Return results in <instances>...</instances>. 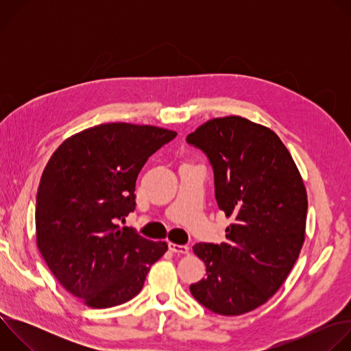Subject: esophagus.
Listing matches in <instances>:
<instances>
[{"label":"esophagus","instance_id":"obj_1","mask_svg":"<svg viewBox=\"0 0 351 351\" xmlns=\"http://www.w3.org/2000/svg\"><path fill=\"white\" fill-rule=\"evenodd\" d=\"M169 250L172 253H176V254H187L189 253L187 245H182V244H176V243H169Z\"/></svg>","mask_w":351,"mask_h":351}]
</instances>
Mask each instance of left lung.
Instances as JSON below:
<instances>
[{"label": "left lung", "mask_w": 351, "mask_h": 351, "mask_svg": "<svg viewBox=\"0 0 351 351\" xmlns=\"http://www.w3.org/2000/svg\"><path fill=\"white\" fill-rule=\"evenodd\" d=\"M186 140L207 154L218 207L233 219L223 243L193 247L207 276L190 291L215 314L250 313L279 290L302 252L306 186L278 134L245 118H214Z\"/></svg>", "instance_id": "left-lung-1"}]
</instances>
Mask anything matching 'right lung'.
I'll return each instance as SVG.
<instances>
[{
	"label": "right lung",
	"mask_w": 351,
	"mask_h": 351,
	"mask_svg": "<svg viewBox=\"0 0 351 351\" xmlns=\"http://www.w3.org/2000/svg\"><path fill=\"white\" fill-rule=\"evenodd\" d=\"M178 133L152 125L103 123L68 137L47 162L36 202V240L57 280L91 308L137 295L168 250L118 225L134 211L136 179Z\"/></svg>",
	"instance_id": "right-lung-1"
}]
</instances>
